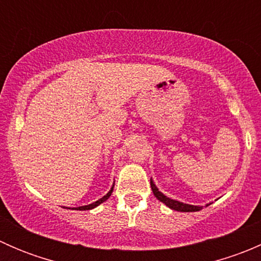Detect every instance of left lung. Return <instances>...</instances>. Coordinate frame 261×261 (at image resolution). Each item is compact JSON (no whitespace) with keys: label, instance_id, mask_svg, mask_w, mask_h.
<instances>
[{"label":"left lung","instance_id":"1","mask_svg":"<svg viewBox=\"0 0 261 261\" xmlns=\"http://www.w3.org/2000/svg\"><path fill=\"white\" fill-rule=\"evenodd\" d=\"M150 186H151V189H152V193H154V196L156 197V198L159 199L160 202H163L164 204H167L169 208L174 210V211H178V212H196V211H199V210H202L201 206H193V204L181 203V202L175 201V199L168 198L167 196H164V194H163L162 192H160L159 189L155 187V184L152 183L151 179H150ZM207 206H208V204H207Z\"/></svg>","mask_w":261,"mask_h":261}]
</instances>
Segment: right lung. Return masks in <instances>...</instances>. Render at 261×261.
Instances as JSON below:
<instances>
[{
	"label": "right lung",
	"mask_w": 261,
	"mask_h": 261,
	"mask_svg": "<svg viewBox=\"0 0 261 261\" xmlns=\"http://www.w3.org/2000/svg\"><path fill=\"white\" fill-rule=\"evenodd\" d=\"M112 191H114V187H112V188H111V191H110L109 193L106 194V196H103V197H102L101 199H98V201L93 202V203L88 204V206H82V207H77V208H74V210H80V211H84V210H92V208H94V207H97V206H98V204L103 203V202L106 201V199H109V198H110V196H111V194H112Z\"/></svg>",
	"instance_id": "1"
}]
</instances>
